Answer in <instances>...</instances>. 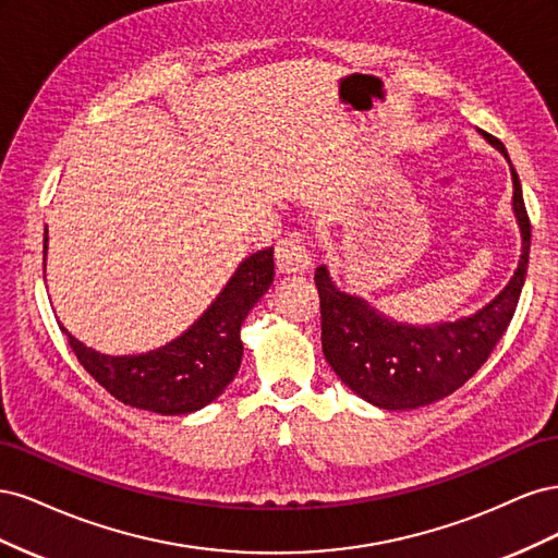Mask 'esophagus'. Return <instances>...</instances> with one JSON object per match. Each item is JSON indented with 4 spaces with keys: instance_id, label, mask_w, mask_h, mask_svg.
Instances as JSON below:
<instances>
[{
    "instance_id": "1",
    "label": "esophagus",
    "mask_w": 558,
    "mask_h": 558,
    "mask_svg": "<svg viewBox=\"0 0 558 558\" xmlns=\"http://www.w3.org/2000/svg\"><path fill=\"white\" fill-rule=\"evenodd\" d=\"M275 258L281 272H305L312 265L310 240L300 230L286 232L275 246Z\"/></svg>"
}]
</instances>
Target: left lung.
<instances>
[{"mask_svg": "<svg viewBox=\"0 0 558 558\" xmlns=\"http://www.w3.org/2000/svg\"><path fill=\"white\" fill-rule=\"evenodd\" d=\"M484 137L508 158L496 137L486 132ZM512 183L521 260L502 293L475 316L430 328L402 326L369 310L361 298L337 291L326 267H316L324 356L353 393L384 410H416L453 393L492 356L517 312L529 272L531 218L514 167Z\"/></svg>", "mask_w": 558, "mask_h": 558, "instance_id": "left-lung-1", "label": "left lung"}]
</instances>
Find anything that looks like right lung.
<instances>
[{
    "label": "right lung",
    "instance_id": "obj_1",
    "mask_svg": "<svg viewBox=\"0 0 558 558\" xmlns=\"http://www.w3.org/2000/svg\"><path fill=\"white\" fill-rule=\"evenodd\" d=\"M272 281L275 258L269 246L238 267L197 324L174 342L142 356H105L83 347L62 326L60 330L86 373L118 402L167 416L189 414L216 400L238 375L244 353L240 328Z\"/></svg>",
    "mask_w": 558,
    "mask_h": 558
}]
</instances>
